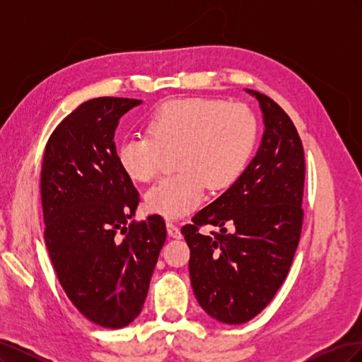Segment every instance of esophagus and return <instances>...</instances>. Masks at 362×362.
I'll use <instances>...</instances> for the list:
<instances>
[{
	"instance_id": "obj_1",
	"label": "esophagus",
	"mask_w": 362,
	"mask_h": 362,
	"mask_svg": "<svg viewBox=\"0 0 362 362\" xmlns=\"http://www.w3.org/2000/svg\"><path fill=\"white\" fill-rule=\"evenodd\" d=\"M166 228H168V234H169L170 237H173V238H181V237H182V234H181V231H180V226L175 225L173 222H168V223H166Z\"/></svg>"
}]
</instances>
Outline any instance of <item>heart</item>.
I'll use <instances>...</instances> for the list:
<instances>
[{
  "label": "heart",
  "instance_id": "b5f03b06",
  "mask_svg": "<svg viewBox=\"0 0 362 362\" xmlns=\"http://www.w3.org/2000/svg\"><path fill=\"white\" fill-rule=\"evenodd\" d=\"M146 136L120 141L116 158L131 181L148 182L160 170L163 152H175L180 170L145 194L151 213L180 218L201 204L205 187L216 193L242 177L258 140L250 108L213 98H184L160 105L146 120Z\"/></svg>",
  "mask_w": 362,
  "mask_h": 362
}]
</instances>
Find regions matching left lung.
<instances>
[{"mask_svg":"<svg viewBox=\"0 0 362 362\" xmlns=\"http://www.w3.org/2000/svg\"><path fill=\"white\" fill-rule=\"evenodd\" d=\"M246 92L258 100L264 120L257 154L231 187L181 229L196 299L228 325L246 323L270 303L288 275L303 222L305 156L298 129L269 96ZM204 224L221 233L204 236Z\"/></svg>","mask_w":362,"mask_h":362,"instance_id":"obj_1","label":"left lung"}]
</instances>
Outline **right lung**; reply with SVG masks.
<instances>
[{"label":"right lung","mask_w":362,"mask_h":362,"mask_svg":"<svg viewBox=\"0 0 362 362\" xmlns=\"http://www.w3.org/2000/svg\"><path fill=\"white\" fill-rule=\"evenodd\" d=\"M140 104L103 96L76 107L51 134L40 172L54 270L75 308L110 329L140 314L166 242L158 214L128 223L140 198L119 166L113 139L119 119Z\"/></svg>","instance_id":"right-lung-1"}]
</instances>
